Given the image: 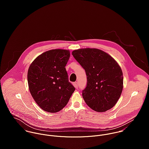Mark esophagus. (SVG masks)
<instances>
[{
	"mask_svg": "<svg viewBox=\"0 0 149 149\" xmlns=\"http://www.w3.org/2000/svg\"><path fill=\"white\" fill-rule=\"evenodd\" d=\"M73 85H74V86L76 88H78V87H79V85H78V83L77 82H75V83H73Z\"/></svg>",
	"mask_w": 149,
	"mask_h": 149,
	"instance_id": "obj_1",
	"label": "esophagus"
}]
</instances>
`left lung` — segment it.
<instances>
[{"label": "left lung", "mask_w": 149, "mask_h": 149, "mask_svg": "<svg viewBox=\"0 0 149 149\" xmlns=\"http://www.w3.org/2000/svg\"><path fill=\"white\" fill-rule=\"evenodd\" d=\"M72 55L85 69L87 84L83 91L86 104L103 112L114 106L123 88L120 66L108 53L95 48L74 50Z\"/></svg>", "instance_id": "obj_1"}]
</instances>
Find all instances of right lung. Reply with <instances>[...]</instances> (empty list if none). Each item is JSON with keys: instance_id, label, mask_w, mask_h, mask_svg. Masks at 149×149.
Instances as JSON below:
<instances>
[{"instance_id": "1", "label": "right lung", "mask_w": 149, "mask_h": 149, "mask_svg": "<svg viewBox=\"0 0 149 149\" xmlns=\"http://www.w3.org/2000/svg\"><path fill=\"white\" fill-rule=\"evenodd\" d=\"M69 57V50L52 49L38 56L29 68L30 92L38 106L46 112L61 111L75 90L69 82L65 68Z\"/></svg>"}]
</instances>
